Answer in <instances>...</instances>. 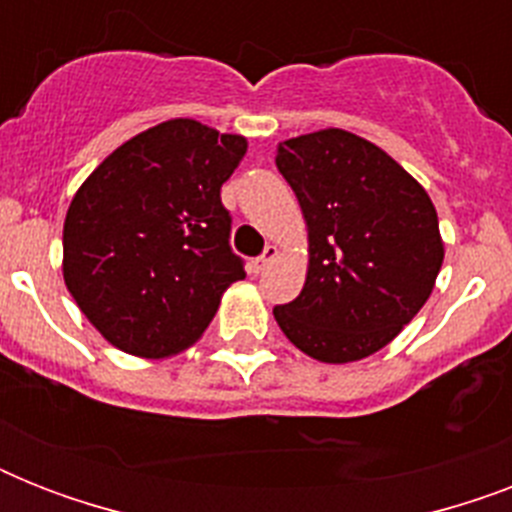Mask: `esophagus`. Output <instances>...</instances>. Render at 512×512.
<instances>
[{
	"instance_id": "1",
	"label": "esophagus",
	"mask_w": 512,
	"mask_h": 512,
	"mask_svg": "<svg viewBox=\"0 0 512 512\" xmlns=\"http://www.w3.org/2000/svg\"><path fill=\"white\" fill-rule=\"evenodd\" d=\"M279 247H276V244H268V247H265V252L260 257H257L255 260V273H263L265 268H268V265L273 263V260H279Z\"/></svg>"
}]
</instances>
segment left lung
Returning a JSON list of instances; mask_svg holds the SVG:
<instances>
[{
	"instance_id": "obj_1",
	"label": "left lung",
	"mask_w": 512,
	"mask_h": 512,
	"mask_svg": "<svg viewBox=\"0 0 512 512\" xmlns=\"http://www.w3.org/2000/svg\"><path fill=\"white\" fill-rule=\"evenodd\" d=\"M276 167L308 231L303 292L273 316L321 364L382 350L428 303L444 239L428 191L401 164L348 130L284 140Z\"/></svg>"
}]
</instances>
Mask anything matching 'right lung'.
<instances>
[{
  "label": "right lung",
  "instance_id": "right-lung-1",
  "mask_svg": "<svg viewBox=\"0 0 512 512\" xmlns=\"http://www.w3.org/2000/svg\"><path fill=\"white\" fill-rule=\"evenodd\" d=\"M244 154V135L170 119L122 143L79 185L63 223V281L114 348L177 356L244 279L220 201Z\"/></svg>",
  "mask_w": 512,
  "mask_h": 512
}]
</instances>
